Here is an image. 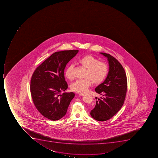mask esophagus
Returning a JSON list of instances; mask_svg holds the SVG:
<instances>
[{
	"mask_svg": "<svg viewBox=\"0 0 158 158\" xmlns=\"http://www.w3.org/2000/svg\"><path fill=\"white\" fill-rule=\"evenodd\" d=\"M80 94V95L82 96V95H84L85 94V93H80V94Z\"/></svg>",
	"mask_w": 158,
	"mask_h": 158,
	"instance_id": "1",
	"label": "esophagus"
}]
</instances>
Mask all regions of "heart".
I'll return each instance as SVG.
<instances>
[{
  "label": "heart",
  "instance_id": "b5f03b06",
  "mask_svg": "<svg viewBox=\"0 0 158 158\" xmlns=\"http://www.w3.org/2000/svg\"><path fill=\"white\" fill-rule=\"evenodd\" d=\"M77 63L86 69L85 78L77 80L71 85L72 90L78 93H85L93 83L99 84L106 78L108 72V67L105 63L99 61L97 58L91 55H86L78 59ZM73 66L69 65L65 70V76L69 80L73 79Z\"/></svg>",
  "mask_w": 158,
  "mask_h": 158
}]
</instances>
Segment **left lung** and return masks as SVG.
Returning <instances> with one entry per match:
<instances>
[{
    "instance_id": "1",
    "label": "left lung",
    "mask_w": 158,
    "mask_h": 158,
    "mask_svg": "<svg viewBox=\"0 0 158 158\" xmlns=\"http://www.w3.org/2000/svg\"><path fill=\"white\" fill-rule=\"evenodd\" d=\"M100 53L107 58L109 70L104 81L95 89L103 97H95V107L91 111L90 115L97 121H106L114 116L123 105L127 94V78L124 69L115 58L109 54Z\"/></svg>"
}]
</instances>
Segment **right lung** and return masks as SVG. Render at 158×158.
Here are the masks:
<instances>
[{
    "instance_id": "add662e5",
    "label": "right lung",
    "mask_w": 158,
    "mask_h": 158,
    "mask_svg": "<svg viewBox=\"0 0 158 158\" xmlns=\"http://www.w3.org/2000/svg\"><path fill=\"white\" fill-rule=\"evenodd\" d=\"M64 50L52 54L35 69L31 77L30 90L32 101L42 116L57 121L67 113L73 92H64L68 88L64 70L66 65L78 53Z\"/></svg>"
}]
</instances>
